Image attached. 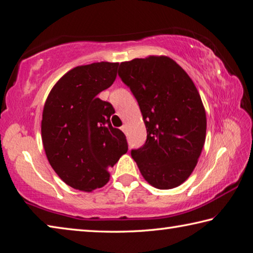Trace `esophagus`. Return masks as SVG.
<instances>
[{
    "mask_svg": "<svg viewBox=\"0 0 253 253\" xmlns=\"http://www.w3.org/2000/svg\"><path fill=\"white\" fill-rule=\"evenodd\" d=\"M121 130L124 132V133H126V132H127V126H126V124H124V126H121Z\"/></svg>",
    "mask_w": 253,
    "mask_h": 253,
    "instance_id": "1",
    "label": "esophagus"
}]
</instances>
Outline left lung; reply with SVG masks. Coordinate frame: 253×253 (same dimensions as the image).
I'll return each instance as SVG.
<instances>
[{"mask_svg":"<svg viewBox=\"0 0 253 253\" xmlns=\"http://www.w3.org/2000/svg\"><path fill=\"white\" fill-rule=\"evenodd\" d=\"M119 76L138 101L147 127L146 143L132 149V158L154 187H177L193 172L205 142L206 113L196 86L166 56L124 61Z\"/></svg>","mask_w":253,"mask_h":253,"instance_id":"8db88e82","label":"left lung"}]
</instances>
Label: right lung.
<instances>
[{"instance_id":"1","label":"right lung","mask_w":253,"mask_h":253,"mask_svg":"<svg viewBox=\"0 0 253 253\" xmlns=\"http://www.w3.org/2000/svg\"><path fill=\"white\" fill-rule=\"evenodd\" d=\"M118 63H94L69 70L44 103L41 136L49 164L70 187L92 192L110 179L107 168L126 154V138L113 127L111 103L97 97L117 78Z\"/></svg>"}]
</instances>
